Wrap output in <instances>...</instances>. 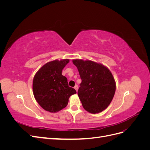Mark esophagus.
<instances>
[{"label":"esophagus","instance_id":"esophagus-1","mask_svg":"<svg viewBox=\"0 0 150 150\" xmlns=\"http://www.w3.org/2000/svg\"><path fill=\"white\" fill-rule=\"evenodd\" d=\"M74 88L76 89V91H78V86L76 84V85L74 86Z\"/></svg>","mask_w":150,"mask_h":150}]
</instances>
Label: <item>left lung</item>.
<instances>
[{
  "mask_svg": "<svg viewBox=\"0 0 150 150\" xmlns=\"http://www.w3.org/2000/svg\"><path fill=\"white\" fill-rule=\"evenodd\" d=\"M82 80L78 94L84 110L96 114L105 110L114 97L116 83L106 67L92 61L74 59Z\"/></svg>",
  "mask_w": 150,
  "mask_h": 150,
  "instance_id": "obj_1",
  "label": "left lung"
}]
</instances>
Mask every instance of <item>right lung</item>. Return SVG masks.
Here are the masks:
<instances>
[{
  "label": "right lung",
  "instance_id": "1",
  "mask_svg": "<svg viewBox=\"0 0 150 150\" xmlns=\"http://www.w3.org/2000/svg\"><path fill=\"white\" fill-rule=\"evenodd\" d=\"M69 59L55 60L44 64L36 72L33 79V93L35 100L44 110L56 112L64 108L76 90L68 85L62 71Z\"/></svg>",
  "mask_w": 150,
  "mask_h": 150
}]
</instances>
